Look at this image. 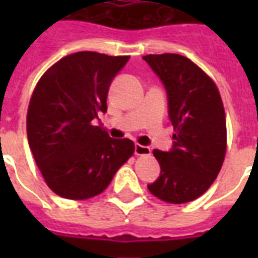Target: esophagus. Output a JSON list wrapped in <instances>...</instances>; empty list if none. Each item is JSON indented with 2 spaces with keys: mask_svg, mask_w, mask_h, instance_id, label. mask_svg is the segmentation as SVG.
<instances>
[{
  "mask_svg": "<svg viewBox=\"0 0 258 258\" xmlns=\"http://www.w3.org/2000/svg\"><path fill=\"white\" fill-rule=\"evenodd\" d=\"M134 153L137 155V156H145V155H151V148H149V146L140 145V144H135Z\"/></svg>",
  "mask_w": 258,
  "mask_h": 258,
  "instance_id": "esophagus-1",
  "label": "esophagus"
}]
</instances>
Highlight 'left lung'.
Here are the masks:
<instances>
[{
    "label": "left lung",
    "instance_id": "1",
    "mask_svg": "<svg viewBox=\"0 0 258 258\" xmlns=\"http://www.w3.org/2000/svg\"><path fill=\"white\" fill-rule=\"evenodd\" d=\"M164 85L173 146L153 151L160 175L148 185L152 195L168 203L198 199L214 182L227 149V125L221 96L213 80L177 53L142 56Z\"/></svg>",
    "mask_w": 258,
    "mask_h": 258
}]
</instances>
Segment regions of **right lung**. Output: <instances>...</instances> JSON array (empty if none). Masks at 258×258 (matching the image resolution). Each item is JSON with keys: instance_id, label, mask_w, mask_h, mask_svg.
<instances>
[{"instance_id": "1", "label": "right lung", "mask_w": 258, "mask_h": 258, "mask_svg": "<svg viewBox=\"0 0 258 258\" xmlns=\"http://www.w3.org/2000/svg\"><path fill=\"white\" fill-rule=\"evenodd\" d=\"M130 56L76 52L44 73L29 105L27 140L47 185L66 199L106 189L134 153V142L94 125L106 113L109 87Z\"/></svg>"}]
</instances>
